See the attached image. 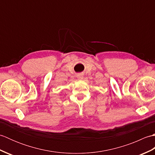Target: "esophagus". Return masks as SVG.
<instances>
[{"label": "esophagus", "mask_w": 155, "mask_h": 155, "mask_svg": "<svg viewBox=\"0 0 155 155\" xmlns=\"http://www.w3.org/2000/svg\"><path fill=\"white\" fill-rule=\"evenodd\" d=\"M77 78H78V80H82V79H83L84 76H83V74H78L77 75Z\"/></svg>", "instance_id": "esophagus-1"}]
</instances>
